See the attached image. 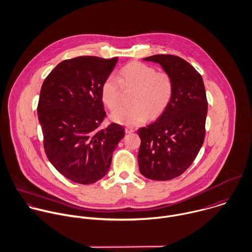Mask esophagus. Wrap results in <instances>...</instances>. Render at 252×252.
Instances as JSON below:
<instances>
[{
    "mask_svg": "<svg viewBox=\"0 0 252 252\" xmlns=\"http://www.w3.org/2000/svg\"><path fill=\"white\" fill-rule=\"evenodd\" d=\"M125 130H126V133H131V132L134 131V128L131 127V126H126Z\"/></svg>",
    "mask_w": 252,
    "mask_h": 252,
    "instance_id": "34e87169",
    "label": "esophagus"
}]
</instances>
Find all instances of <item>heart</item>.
Returning a JSON list of instances; mask_svg holds the SVG:
<instances>
[{
    "instance_id": "obj_1",
    "label": "heart",
    "mask_w": 252,
    "mask_h": 252,
    "mask_svg": "<svg viewBox=\"0 0 252 252\" xmlns=\"http://www.w3.org/2000/svg\"><path fill=\"white\" fill-rule=\"evenodd\" d=\"M133 89L129 102L131 105L122 107L111 114V120L125 126H137L149 118L159 116L169 105L173 95V81L164 71L146 63L133 62L125 65L118 79L110 75L102 85V100L111 110L121 103V87Z\"/></svg>"
}]
</instances>
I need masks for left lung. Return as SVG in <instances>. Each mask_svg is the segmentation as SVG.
<instances>
[{
  "instance_id": "left-lung-1",
  "label": "left lung",
  "mask_w": 252,
  "mask_h": 252,
  "mask_svg": "<svg viewBox=\"0 0 252 252\" xmlns=\"http://www.w3.org/2000/svg\"><path fill=\"white\" fill-rule=\"evenodd\" d=\"M173 81V95L159 118L137 130L141 143L138 166L142 176L169 181L181 176L196 158L205 137L208 103L202 76L184 59L154 55Z\"/></svg>"
}]
</instances>
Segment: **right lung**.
I'll use <instances>...</instances> for the list:
<instances>
[{
    "mask_svg": "<svg viewBox=\"0 0 252 252\" xmlns=\"http://www.w3.org/2000/svg\"><path fill=\"white\" fill-rule=\"evenodd\" d=\"M118 58L83 56L61 62L44 80L37 107L44 148L51 164L66 179L81 185L101 180L125 136L111 124L100 129L106 112L102 85Z\"/></svg>",
    "mask_w": 252,
    "mask_h": 252,
    "instance_id": "1",
    "label": "right lung"
}]
</instances>
